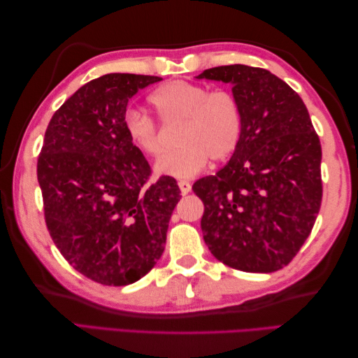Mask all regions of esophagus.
I'll list each match as a JSON object with an SVG mask.
<instances>
[{
    "label": "esophagus",
    "mask_w": 358,
    "mask_h": 358,
    "mask_svg": "<svg viewBox=\"0 0 358 358\" xmlns=\"http://www.w3.org/2000/svg\"><path fill=\"white\" fill-rule=\"evenodd\" d=\"M178 187H180V191H181V194H183V195H186V194H189V192L192 191V185L189 183V181H185V180L178 181Z\"/></svg>",
    "instance_id": "obj_1"
}]
</instances>
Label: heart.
<instances>
[{
    "label": "heart",
    "mask_w": 358,
    "mask_h": 358,
    "mask_svg": "<svg viewBox=\"0 0 358 358\" xmlns=\"http://www.w3.org/2000/svg\"><path fill=\"white\" fill-rule=\"evenodd\" d=\"M159 120L181 123V148L159 157L154 171L159 177L192 178L212 159H224L238 146L243 132L240 103L229 90H210L189 81H171L149 96ZM129 140L144 155L162 152L158 126L148 113L129 110L124 117Z\"/></svg>",
    "instance_id": "obj_1"
}]
</instances>
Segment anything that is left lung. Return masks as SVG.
<instances>
[{"label":"left lung","mask_w":358,"mask_h":358,"mask_svg":"<svg viewBox=\"0 0 358 358\" xmlns=\"http://www.w3.org/2000/svg\"><path fill=\"white\" fill-rule=\"evenodd\" d=\"M195 78L231 85L243 115L229 163L192 187L204 203V243L229 268L278 271L309 237L322 204V146L309 112L260 67L220 66Z\"/></svg>","instance_id":"1"}]
</instances>
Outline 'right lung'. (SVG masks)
I'll list each match as a JSON object with an SVG mask.
<instances>
[{
  "label": "right lung",
  "instance_id": "obj_1",
  "mask_svg": "<svg viewBox=\"0 0 358 358\" xmlns=\"http://www.w3.org/2000/svg\"><path fill=\"white\" fill-rule=\"evenodd\" d=\"M150 75L108 73L80 87L50 120L38 183L50 237L73 269L106 286L146 275L162 257L180 187L146 186L150 167L129 140L126 108Z\"/></svg>",
  "mask_w": 358,
  "mask_h": 358
}]
</instances>
